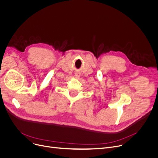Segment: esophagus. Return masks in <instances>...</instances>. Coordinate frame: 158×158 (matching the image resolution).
Wrapping results in <instances>:
<instances>
[{
    "instance_id": "obj_1",
    "label": "esophagus",
    "mask_w": 158,
    "mask_h": 158,
    "mask_svg": "<svg viewBox=\"0 0 158 158\" xmlns=\"http://www.w3.org/2000/svg\"><path fill=\"white\" fill-rule=\"evenodd\" d=\"M75 76H76V77L77 79H78V78H79V77H80V74H79V73H76V75H75Z\"/></svg>"
}]
</instances>
